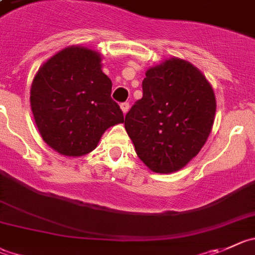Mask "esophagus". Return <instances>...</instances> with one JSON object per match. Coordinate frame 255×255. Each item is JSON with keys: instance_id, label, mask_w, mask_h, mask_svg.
<instances>
[{"instance_id": "34e87169", "label": "esophagus", "mask_w": 255, "mask_h": 255, "mask_svg": "<svg viewBox=\"0 0 255 255\" xmlns=\"http://www.w3.org/2000/svg\"><path fill=\"white\" fill-rule=\"evenodd\" d=\"M121 109H122L123 114H126L128 112V109H129V103H127V102H126V103H122L121 104Z\"/></svg>"}]
</instances>
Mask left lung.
I'll use <instances>...</instances> for the list:
<instances>
[{
  "label": "left lung",
  "mask_w": 255,
  "mask_h": 255,
  "mask_svg": "<svg viewBox=\"0 0 255 255\" xmlns=\"http://www.w3.org/2000/svg\"><path fill=\"white\" fill-rule=\"evenodd\" d=\"M143 97L126 114L137 156L151 171L186 166L205 144L214 125L215 94L191 63L171 58L146 71Z\"/></svg>",
  "instance_id": "left-lung-1"
}]
</instances>
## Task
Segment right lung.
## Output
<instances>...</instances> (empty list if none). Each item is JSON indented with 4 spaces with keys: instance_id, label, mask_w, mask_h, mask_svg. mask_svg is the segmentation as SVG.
I'll return each instance as SVG.
<instances>
[{
    "instance_id": "obj_1",
    "label": "right lung",
    "mask_w": 255,
    "mask_h": 255,
    "mask_svg": "<svg viewBox=\"0 0 255 255\" xmlns=\"http://www.w3.org/2000/svg\"><path fill=\"white\" fill-rule=\"evenodd\" d=\"M101 61L99 52L73 45L42 64L32 80L30 103L37 129L64 156L89 153L109 127L125 122Z\"/></svg>"
}]
</instances>
